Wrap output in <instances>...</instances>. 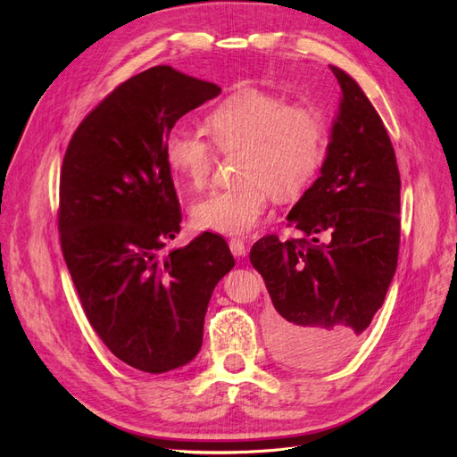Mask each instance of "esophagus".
I'll list each match as a JSON object with an SVG mask.
<instances>
[{
	"label": "esophagus",
	"mask_w": 457,
	"mask_h": 457,
	"mask_svg": "<svg viewBox=\"0 0 457 457\" xmlns=\"http://www.w3.org/2000/svg\"><path fill=\"white\" fill-rule=\"evenodd\" d=\"M228 245H230V252H232L234 255H237V257H244L245 252H247L245 240H242V238H232V240L228 242Z\"/></svg>",
	"instance_id": "obj_1"
}]
</instances>
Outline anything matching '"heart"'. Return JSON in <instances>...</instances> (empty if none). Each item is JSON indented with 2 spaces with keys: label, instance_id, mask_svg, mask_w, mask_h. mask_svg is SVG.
I'll return each instance as SVG.
<instances>
[{
  "label": "heart",
  "instance_id": "heart-1",
  "mask_svg": "<svg viewBox=\"0 0 457 457\" xmlns=\"http://www.w3.org/2000/svg\"><path fill=\"white\" fill-rule=\"evenodd\" d=\"M204 128L220 152L242 150L237 162L242 181L210 192L192 207L200 230L247 234L265 215L270 192L278 200L295 198L324 162L328 126L322 110L287 104L274 93L245 89L230 95L205 116ZM212 145L200 131L183 126L168 133L163 154L179 185L188 190L207 185L217 160Z\"/></svg>",
  "mask_w": 457,
  "mask_h": 457
}]
</instances>
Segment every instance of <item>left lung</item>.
Masks as SVG:
<instances>
[{"label":"left lung","instance_id":"1","mask_svg":"<svg viewBox=\"0 0 457 457\" xmlns=\"http://www.w3.org/2000/svg\"><path fill=\"white\" fill-rule=\"evenodd\" d=\"M331 72L343 96L328 154L287 215L305 237L267 234L250 253L274 305V354L307 370L334 366L356 347L383 305L400 245L395 148L361 86L337 66Z\"/></svg>","mask_w":457,"mask_h":457}]
</instances>
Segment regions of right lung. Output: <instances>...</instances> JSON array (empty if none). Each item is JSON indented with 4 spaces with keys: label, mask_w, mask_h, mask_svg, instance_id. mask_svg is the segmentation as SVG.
<instances>
[{
    "label": "right lung",
    "mask_w": 457,
    "mask_h": 457,
    "mask_svg": "<svg viewBox=\"0 0 457 457\" xmlns=\"http://www.w3.org/2000/svg\"><path fill=\"white\" fill-rule=\"evenodd\" d=\"M219 93L171 66L148 68L91 110L62 160L66 267L96 336L141 371H170L198 354L207 303L234 267L225 238L213 232L160 253L183 219L165 137Z\"/></svg>",
    "instance_id": "right-lung-1"
}]
</instances>
